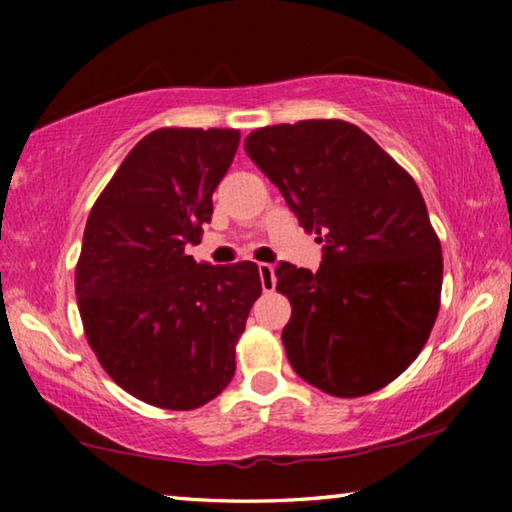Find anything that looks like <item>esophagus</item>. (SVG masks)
I'll return each instance as SVG.
<instances>
[{"mask_svg": "<svg viewBox=\"0 0 512 512\" xmlns=\"http://www.w3.org/2000/svg\"><path fill=\"white\" fill-rule=\"evenodd\" d=\"M259 268V280H262V289L268 293L275 289V268L271 264H257Z\"/></svg>", "mask_w": 512, "mask_h": 512, "instance_id": "1", "label": "esophagus"}]
</instances>
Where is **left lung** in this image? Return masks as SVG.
<instances>
[{"label": "left lung", "mask_w": 512, "mask_h": 512, "mask_svg": "<svg viewBox=\"0 0 512 512\" xmlns=\"http://www.w3.org/2000/svg\"><path fill=\"white\" fill-rule=\"evenodd\" d=\"M246 153L323 246L316 273L277 266L291 302V368L334 397L375 393L411 366L436 323L443 250L415 180L341 119L257 128Z\"/></svg>", "instance_id": "obj_1"}]
</instances>
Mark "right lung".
Returning <instances> with one entry per match:
<instances>
[{
  "label": "right lung",
  "mask_w": 512,
  "mask_h": 512,
  "mask_svg": "<svg viewBox=\"0 0 512 512\" xmlns=\"http://www.w3.org/2000/svg\"><path fill=\"white\" fill-rule=\"evenodd\" d=\"M235 128H158L135 144L94 203L76 264L85 336L137 400L192 411L235 375V345L262 293L255 262L196 264Z\"/></svg>",
  "instance_id": "1"
}]
</instances>
